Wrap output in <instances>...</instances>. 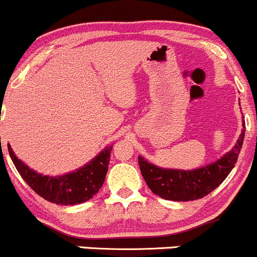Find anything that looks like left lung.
<instances>
[{"mask_svg":"<svg viewBox=\"0 0 257 257\" xmlns=\"http://www.w3.org/2000/svg\"><path fill=\"white\" fill-rule=\"evenodd\" d=\"M245 121H242V127ZM245 130H241L235 146L215 162L195 169H173L157 167L139 156V165L147 186L161 198L176 202L200 199L220 186L235 167L244 142Z\"/></svg>","mask_w":257,"mask_h":257,"instance_id":"8db88e82","label":"left lung"}]
</instances>
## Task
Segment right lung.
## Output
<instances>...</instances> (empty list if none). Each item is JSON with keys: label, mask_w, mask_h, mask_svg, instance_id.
Segmentation results:
<instances>
[{"label": "right lung", "mask_w": 257, "mask_h": 257, "mask_svg": "<svg viewBox=\"0 0 257 257\" xmlns=\"http://www.w3.org/2000/svg\"><path fill=\"white\" fill-rule=\"evenodd\" d=\"M1 139V137H0ZM112 146L105 147L83 167L62 176H43L18 160L9 145L13 165L26 183L50 203L60 205L80 204L91 199L104 184Z\"/></svg>", "instance_id": "right-lung-1"}]
</instances>
